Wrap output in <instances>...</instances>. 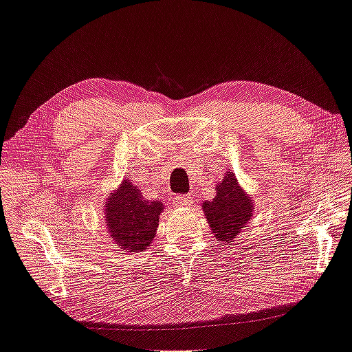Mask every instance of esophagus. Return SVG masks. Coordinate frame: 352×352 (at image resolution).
Wrapping results in <instances>:
<instances>
[{
    "label": "esophagus",
    "instance_id": "1",
    "mask_svg": "<svg viewBox=\"0 0 352 352\" xmlns=\"http://www.w3.org/2000/svg\"><path fill=\"white\" fill-rule=\"evenodd\" d=\"M175 202H176V206H191L192 205V202H195V199H192V196L191 195H185V196H177L176 199H175Z\"/></svg>",
    "mask_w": 352,
    "mask_h": 352
}]
</instances>
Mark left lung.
Masks as SVG:
<instances>
[{"mask_svg":"<svg viewBox=\"0 0 352 352\" xmlns=\"http://www.w3.org/2000/svg\"><path fill=\"white\" fill-rule=\"evenodd\" d=\"M202 208L216 240L223 243L235 241L255 210L252 199L241 190L232 171H228L223 181L216 186V197L210 202L205 200Z\"/></svg>","mask_w":352,"mask_h":352,"instance_id":"left-lung-1","label":"left lung"}]
</instances>
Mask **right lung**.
Instances as JSON below:
<instances>
[{
	"instance_id": "right-lung-1",
	"label": "right lung",
	"mask_w": 352,
	"mask_h": 352,
	"mask_svg": "<svg viewBox=\"0 0 352 352\" xmlns=\"http://www.w3.org/2000/svg\"><path fill=\"white\" fill-rule=\"evenodd\" d=\"M162 210V202L144 200L140 190L124 179L106 199V228L121 250L141 252L152 243Z\"/></svg>"
}]
</instances>
